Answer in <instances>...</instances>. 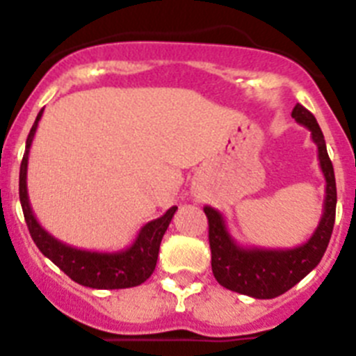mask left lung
<instances>
[{"mask_svg": "<svg viewBox=\"0 0 356 356\" xmlns=\"http://www.w3.org/2000/svg\"><path fill=\"white\" fill-rule=\"evenodd\" d=\"M292 118L310 130L314 144L317 146L321 171L326 180L323 216L312 237L300 246L287 250L241 246L228 232L222 213L209 205L203 209L209 219L213 276L228 291L251 296L254 300H273L276 296H282L316 269L328 248L335 222L337 187L332 160L326 151L325 135L316 118L300 103L292 110Z\"/></svg>", "mask_w": 356, "mask_h": 356, "instance_id": "8db88e82", "label": "left lung"}]
</instances>
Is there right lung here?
<instances>
[{"instance_id":"obj_1","label":"right lung","mask_w":356,"mask_h":356,"mask_svg":"<svg viewBox=\"0 0 356 356\" xmlns=\"http://www.w3.org/2000/svg\"><path fill=\"white\" fill-rule=\"evenodd\" d=\"M42 112L44 108L39 112L30 134H28L26 149H24L21 171H19V200H21V207H23L24 219H26L31 238H33V242H35L44 257H48L56 267H60L72 282H76L83 287L110 289L112 291V289H128L144 284L155 271L160 242H162L163 234H165V229H168L178 207H171L159 219L146 222L127 250H80V248L69 246L65 242L53 237L37 221L35 213L31 210L26 187L28 155H30L31 143H33V137H35Z\"/></svg>"}]
</instances>
